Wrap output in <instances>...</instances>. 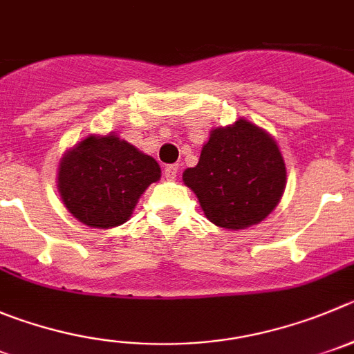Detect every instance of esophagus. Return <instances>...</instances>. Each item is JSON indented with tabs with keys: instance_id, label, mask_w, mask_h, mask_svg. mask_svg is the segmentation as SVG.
I'll return each mask as SVG.
<instances>
[{
	"instance_id": "esophagus-1",
	"label": "esophagus",
	"mask_w": 354,
	"mask_h": 354,
	"mask_svg": "<svg viewBox=\"0 0 354 354\" xmlns=\"http://www.w3.org/2000/svg\"><path fill=\"white\" fill-rule=\"evenodd\" d=\"M178 174V166L176 164H169V166L164 167V176L167 178V180H174Z\"/></svg>"
}]
</instances>
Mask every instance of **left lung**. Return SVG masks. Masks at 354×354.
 <instances>
[{
	"label": "left lung",
	"mask_w": 354,
	"mask_h": 354,
	"mask_svg": "<svg viewBox=\"0 0 354 354\" xmlns=\"http://www.w3.org/2000/svg\"><path fill=\"white\" fill-rule=\"evenodd\" d=\"M183 181L209 222L237 230L262 222L277 206L286 167L276 141L241 118L211 131L199 164L185 171Z\"/></svg>",
	"instance_id": "obj_1"
}]
</instances>
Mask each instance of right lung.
I'll return each mask as SVG.
<instances>
[{"label": "right lung", "mask_w": 354, "mask_h": 354, "mask_svg": "<svg viewBox=\"0 0 354 354\" xmlns=\"http://www.w3.org/2000/svg\"><path fill=\"white\" fill-rule=\"evenodd\" d=\"M160 178L157 160L108 134L88 136L64 155L59 192L69 213L95 229L129 220L141 194Z\"/></svg>", "instance_id": "right-lung-1"}]
</instances>
